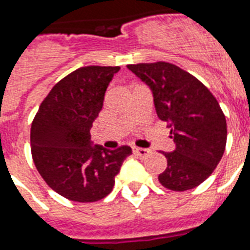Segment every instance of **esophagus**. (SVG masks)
I'll return each mask as SVG.
<instances>
[{
    "instance_id": "obj_1",
    "label": "esophagus",
    "mask_w": 250,
    "mask_h": 250,
    "mask_svg": "<svg viewBox=\"0 0 250 250\" xmlns=\"http://www.w3.org/2000/svg\"><path fill=\"white\" fill-rule=\"evenodd\" d=\"M132 152L136 154V156H139L140 158H145L146 156H149L150 154V149H145V148H137V146H132Z\"/></svg>"
}]
</instances>
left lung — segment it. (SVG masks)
<instances>
[{
  "mask_svg": "<svg viewBox=\"0 0 250 250\" xmlns=\"http://www.w3.org/2000/svg\"><path fill=\"white\" fill-rule=\"evenodd\" d=\"M150 88L157 115L167 122L175 150L164 153L167 167L158 180L176 192L205 182L222 160L227 123L217 98L189 72L168 62L128 64Z\"/></svg>",
  "mask_w": 250,
  "mask_h": 250,
  "instance_id": "8db88e82",
  "label": "left lung"
}]
</instances>
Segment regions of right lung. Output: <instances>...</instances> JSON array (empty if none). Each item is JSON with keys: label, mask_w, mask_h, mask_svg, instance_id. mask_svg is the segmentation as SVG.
Listing matches in <instances>:
<instances>
[{"label": "right lung", "mask_w": 250, "mask_h": 250, "mask_svg": "<svg viewBox=\"0 0 250 250\" xmlns=\"http://www.w3.org/2000/svg\"><path fill=\"white\" fill-rule=\"evenodd\" d=\"M119 66L80 67L53 86L31 125V153L39 174L57 193L76 202L102 200L132 149L90 144V128Z\"/></svg>", "instance_id": "1"}]
</instances>
